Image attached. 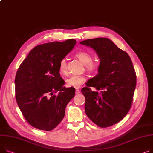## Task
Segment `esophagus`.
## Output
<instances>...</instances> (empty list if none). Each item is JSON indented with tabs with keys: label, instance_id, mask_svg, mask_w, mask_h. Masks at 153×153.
<instances>
[{
	"label": "esophagus",
	"instance_id": "obj_1",
	"mask_svg": "<svg viewBox=\"0 0 153 153\" xmlns=\"http://www.w3.org/2000/svg\"><path fill=\"white\" fill-rule=\"evenodd\" d=\"M80 90H78V89H76V94H80Z\"/></svg>",
	"mask_w": 153,
	"mask_h": 153
}]
</instances>
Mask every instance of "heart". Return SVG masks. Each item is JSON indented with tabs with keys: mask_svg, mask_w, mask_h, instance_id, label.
<instances>
[{
	"mask_svg": "<svg viewBox=\"0 0 153 153\" xmlns=\"http://www.w3.org/2000/svg\"><path fill=\"white\" fill-rule=\"evenodd\" d=\"M76 56L85 65L86 69L89 72H94L98 68V64L96 62L92 61V55L86 52H79L76 54ZM59 69L61 73H64L66 71V61L65 58L61 59L59 63ZM86 78L84 76L72 75L69 76L66 80L68 87L79 88L85 82Z\"/></svg>",
	"mask_w": 153,
	"mask_h": 153,
	"instance_id": "1",
	"label": "heart"
}]
</instances>
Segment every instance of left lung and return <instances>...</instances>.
I'll list each match as a JSON object with an SVG mask.
<instances>
[{"label": "left lung", "instance_id": "left-lung-1", "mask_svg": "<svg viewBox=\"0 0 153 153\" xmlns=\"http://www.w3.org/2000/svg\"><path fill=\"white\" fill-rule=\"evenodd\" d=\"M80 44L95 50L100 59L98 74L82 89L85 111L100 127H108L123 119L131 108L137 76L129 55L108 38L87 39ZM90 87L101 90L100 93Z\"/></svg>", "mask_w": 153, "mask_h": 153}]
</instances>
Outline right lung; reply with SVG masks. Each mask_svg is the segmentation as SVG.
<instances>
[{"instance_id": "obj_1", "label": "right lung", "mask_w": 153, "mask_h": 153, "mask_svg": "<svg viewBox=\"0 0 153 153\" xmlns=\"http://www.w3.org/2000/svg\"><path fill=\"white\" fill-rule=\"evenodd\" d=\"M74 39L39 45L18 69L15 79L18 107L27 123L42 130L55 128L65 116L75 88H66L59 63L76 44ZM58 92L57 95L54 94Z\"/></svg>"}]
</instances>
